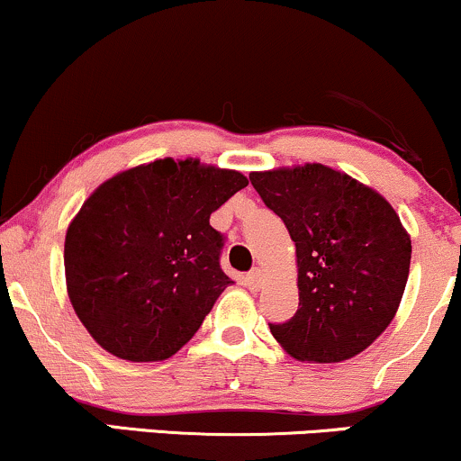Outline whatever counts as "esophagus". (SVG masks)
Listing matches in <instances>:
<instances>
[{
  "instance_id": "obj_1",
  "label": "esophagus",
  "mask_w": 461,
  "mask_h": 461,
  "mask_svg": "<svg viewBox=\"0 0 461 461\" xmlns=\"http://www.w3.org/2000/svg\"><path fill=\"white\" fill-rule=\"evenodd\" d=\"M246 286L250 291H258L263 286V274H261V269H252L250 274L246 276Z\"/></svg>"
}]
</instances>
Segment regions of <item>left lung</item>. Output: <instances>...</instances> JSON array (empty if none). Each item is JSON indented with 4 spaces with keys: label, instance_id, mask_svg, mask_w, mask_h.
Listing matches in <instances>:
<instances>
[{
    "label": "left lung",
    "instance_id": "obj_1",
    "mask_svg": "<svg viewBox=\"0 0 461 461\" xmlns=\"http://www.w3.org/2000/svg\"><path fill=\"white\" fill-rule=\"evenodd\" d=\"M295 241L300 306L274 339L295 360L343 362L391 326L412 241L380 192L323 164L250 172Z\"/></svg>",
    "mask_w": 461,
    "mask_h": 461
}]
</instances>
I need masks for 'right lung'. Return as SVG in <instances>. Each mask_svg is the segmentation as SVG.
I'll use <instances>...</instances> for the list:
<instances>
[{
    "instance_id": "1",
    "label": "right lung",
    "mask_w": 461,
    "mask_h": 461,
    "mask_svg": "<svg viewBox=\"0 0 461 461\" xmlns=\"http://www.w3.org/2000/svg\"><path fill=\"white\" fill-rule=\"evenodd\" d=\"M248 185L200 159H155L118 172L86 198L67 229L64 274L75 315L112 356H175L232 280L211 213Z\"/></svg>"
}]
</instances>
